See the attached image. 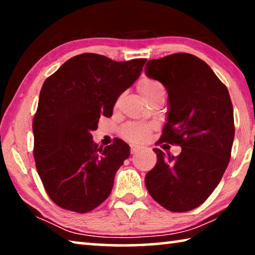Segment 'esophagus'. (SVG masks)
<instances>
[{
    "instance_id": "esophagus-1",
    "label": "esophagus",
    "mask_w": 255,
    "mask_h": 255,
    "mask_svg": "<svg viewBox=\"0 0 255 255\" xmlns=\"http://www.w3.org/2000/svg\"><path fill=\"white\" fill-rule=\"evenodd\" d=\"M139 150H141V147H139V146L130 145V153L131 154H136L137 152H139Z\"/></svg>"
}]
</instances>
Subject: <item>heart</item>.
<instances>
[{"label":"heart","instance_id":"b5f03b06","mask_svg":"<svg viewBox=\"0 0 255 255\" xmlns=\"http://www.w3.org/2000/svg\"><path fill=\"white\" fill-rule=\"evenodd\" d=\"M137 89L145 100L153 98L158 94H165L164 86L158 81L153 79H141L137 85ZM153 126L145 123H128L120 129V133L126 140L133 141V143H139L147 139Z\"/></svg>","mask_w":255,"mask_h":255}]
</instances>
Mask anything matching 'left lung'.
I'll use <instances>...</instances> for the list:
<instances>
[{"mask_svg":"<svg viewBox=\"0 0 255 255\" xmlns=\"http://www.w3.org/2000/svg\"><path fill=\"white\" fill-rule=\"evenodd\" d=\"M145 74L161 82L169 96L158 141L181 146L179 156L153 149L157 162L145 176L146 188L167 210H192L211 195L230 162L235 135L230 93L204 60L191 54L150 59Z\"/></svg>","mask_w":255,"mask_h":255,"instance_id":"obj_1","label":"left lung"}]
</instances>
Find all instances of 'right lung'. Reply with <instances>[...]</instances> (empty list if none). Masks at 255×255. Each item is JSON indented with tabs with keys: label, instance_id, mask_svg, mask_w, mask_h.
<instances>
[{
	"label": "right lung",
	"instance_id": "1",
	"mask_svg": "<svg viewBox=\"0 0 255 255\" xmlns=\"http://www.w3.org/2000/svg\"><path fill=\"white\" fill-rule=\"evenodd\" d=\"M145 63L81 54L44 82L32 123L33 157L46 192L63 209L89 213L109 197L129 146L122 139L99 146L91 132L102 115L111 117L117 99Z\"/></svg>",
	"mask_w": 255,
	"mask_h": 255
}]
</instances>
